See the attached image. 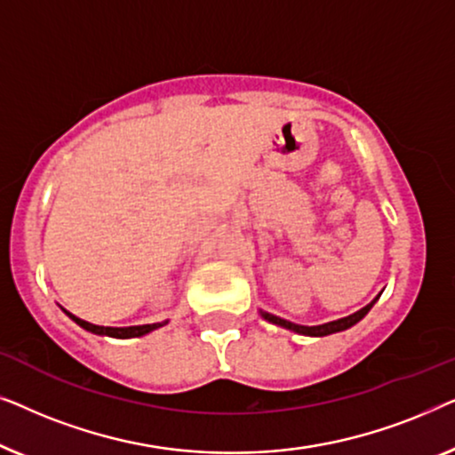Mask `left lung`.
Listing matches in <instances>:
<instances>
[{
	"label": "left lung",
	"mask_w": 455,
	"mask_h": 455,
	"mask_svg": "<svg viewBox=\"0 0 455 455\" xmlns=\"http://www.w3.org/2000/svg\"><path fill=\"white\" fill-rule=\"evenodd\" d=\"M377 298H379V296H377ZM377 298H375V300H372L371 304H366L364 308H360L358 313H354V315H350V316H344V319H339V321L325 323V325H316V327L296 325V323H290V321H285V319H279V316L269 315V313H263V310H260V315H263V319L275 323V325H279V327L290 329V331H296V333H302V335H316V338H321V335H329V333H335V331H344V329L356 325V323H358L360 319H363V316L372 308V304L377 302Z\"/></svg>",
	"instance_id": "obj_1"
}]
</instances>
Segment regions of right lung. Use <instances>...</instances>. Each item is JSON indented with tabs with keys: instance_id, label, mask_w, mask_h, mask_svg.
Wrapping results in <instances>:
<instances>
[{
	"instance_id": "1",
	"label": "right lung",
	"mask_w": 455,
	"mask_h": 455,
	"mask_svg": "<svg viewBox=\"0 0 455 455\" xmlns=\"http://www.w3.org/2000/svg\"><path fill=\"white\" fill-rule=\"evenodd\" d=\"M68 316L74 323H78L80 327L86 329V331L91 333H97V335H109V338H120V339H126V338H140V335H145L148 331H153V329L157 327H164L165 323H153V325H136V327H101V325H92V323H86L83 319H78V316H74L70 313H66Z\"/></svg>"
}]
</instances>
